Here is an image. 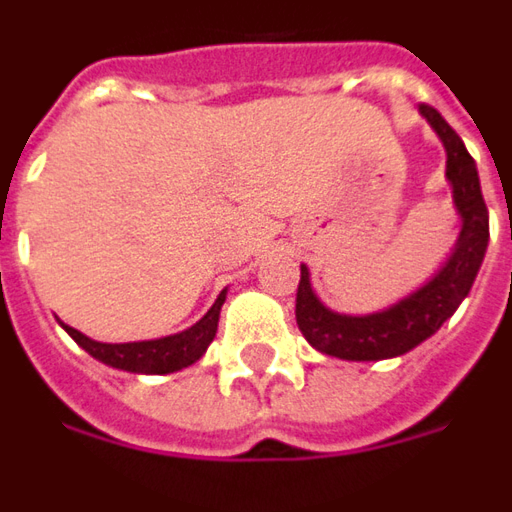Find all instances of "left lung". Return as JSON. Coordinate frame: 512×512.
Segmentation results:
<instances>
[{
	"label": "left lung",
	"instance_id": "obj_1",
	"mask_svg": "<svg viewBox=\"0 0 512 512\" xmlns=\"http://www.w3.org/2000/svg\"><path fill=\"white\" fill-rule=\"evenodd\" d=\"M418 113L427 119L446 149V182L452 188L455 213L460 216L455 246L441 268L416 291L382 310L357 316L324 305L310 285V268L302 266L296 291V324L321 355L341 360H388L405 355L441 330L446 318L455 316L477 280L488 249V207L482 199L477 163L435 107L418 105Z\"/></svg>",
	"mask_w": 512,
	"mask_h": 512
}]
</instances>
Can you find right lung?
Returning a JSON list of instances; mask_svg holds the SVG:
<instances>
[{"instance_id": "add662e5", "label": "right lung", "mask_w": 512, "mask_h": 512, "mask_svg": "<svg viewBox=\"0 0 512 512\" xmlns=\"http://www.w3.org/2000/svg\"><path fill=\"white\" fill-rule=\"evenodd\" d=\"M224 299H227V288L219 293V299L194 327L177 332V335H166V338H152V341L102 343L82 335L69 324H63V330L69 332L88 355L110 368H121L130 374H174L180 368L194 366L196 360L205 355L207 346L213 343L216 330H219V313Z\"/></svg>"}]
</instances>
